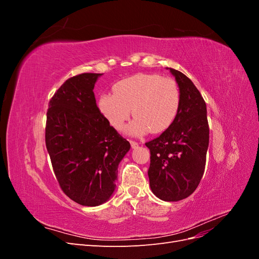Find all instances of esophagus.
I'll list each match as a JSON object with an SVG mask.
<instances>
[{
  "mask_svg": "<svg viewBox=\"0 0 259 259\" xmlns=\"http://www.w3.org/2000/svg\"><path fill=\"white\" fill-rule=\"evenodd\" d=\"M130 143H131L132 148H137V147H138V143H137V142H135V140H132V139H130Z\"/></svg>",
  "mask_w": 259,
  "mask_h": 259,
  "instance_id": "34e87169",
  "label": "esophagus"
}]
</instances>
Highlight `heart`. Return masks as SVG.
<instances>
[{
	"label": "heart",
	"instance_id": "1",
	"mask_svg": "<svg viewBox=\"0 0 259 259\" xmlns=\"http://www.w3.org/2000/svg\"><path fill=\"white\" fill-rule=\"evenodd\" d=\"M112 92L113 95L99 98V111L113 128L120 131L130 120L132 108L136 119L127 132L133 135L165 132L175 122L182 104L176 81L156 73L126 77L115 83Z\"/></svg>",
	"mask_w": 259,
	"mask_h": 259
}]
</instances>
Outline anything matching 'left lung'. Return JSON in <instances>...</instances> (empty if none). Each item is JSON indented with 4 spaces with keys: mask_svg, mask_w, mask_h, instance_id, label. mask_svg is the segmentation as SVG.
I'll return each instance as SVG.
<instances>
[{
    "mask_svg": "<svg viewBox=\"0 0 259 259\" xmlns=\"http://www.w3.org/2000/svg\"><path fill=\"white\" fill-rule=\"evenodd\" d=\"M169 71L179 86L182 104L175 122L146 146L150 150L149 183L163 201L189 197L204 174L209 128L206 105L189 77L173 68Z\"/></svg>",
    "mask_w": 259,
    "mask_h": 259,
    "instance_id": "obj_1",
    "label": "left lung"
}]
</instances>
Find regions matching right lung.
Here are the masks:
<instances>
[{
  "instance_id": "1",
  "label": "right lung",
  "mask_w": 259,
  "mask_h": 259,
  "mask_svg": "<svg viewBox=\"0 0 259 259\" xmlns=\"http://www.w3.org/2000/svg\"><path fill=\"white\" fill-rule=\"evenodd\" d=\"M100 73L68 79L46 114L45 144L64 193L84 206L103 204L114 191L117 166L131 145L100 113L93 90Z\"/></svg>"
}]
</instances>
